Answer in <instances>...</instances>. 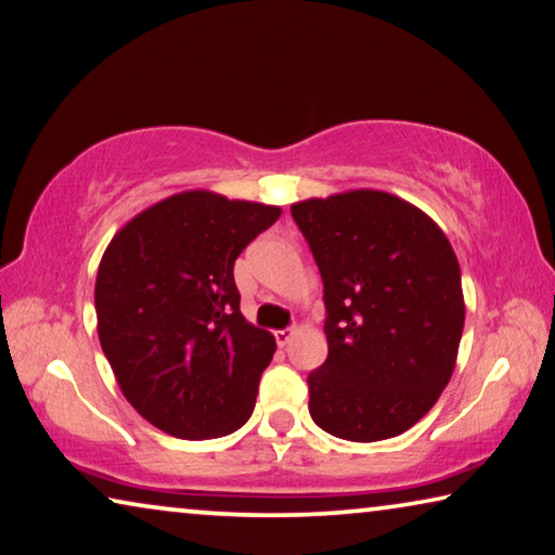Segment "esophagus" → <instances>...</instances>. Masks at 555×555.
Listing matches in <instances>:
<instances>
[{
  "label": "esophagus",
  "mask_w": 555,
  "mask_h": 555,
  "mask_svg": "<svg viewBox=\"0 0 555 555\" xmlns=\"http://www.w3.org/2000/svg\"><path fill=\"white\" fill-rule=\"evenodd\" d=\"M293 334H295V330H278V332H275L278 347H287L289 339H293Z\"/></svg>",
  "instance_id": "esophagus-1"
}]
</instances>
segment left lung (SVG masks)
<instances>
[{
  "mask_svg": "<svg viewBox=\"0 0 555 555\" xmlns=\"http://www.w3.org/2000/svg\"><path fill=\"white\" fill-rule=\"evenodd\" d=\"M324 283L330 357L310 415L334 438L405 433L438 403L465 326L460 262L421 208L378 189L289 206Z\"/></svg>",
  "mask_w": 555,
  "mask_h": 555,
  "instance_id": "1",
  "label": "left lung"
}]
</instances>
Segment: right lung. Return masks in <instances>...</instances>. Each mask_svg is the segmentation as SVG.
Instances as JSON below:
<instances>
[{
	"mask_svg": "<svg viewBox=\"0 0 555 555\" xmlns=\"http://www.w3.org/2000/svg\"><path fill=\"white\" fill-rule=\"evenodd\" d=\"M280 214L194 189L113 235L95 278L98 337L122 396L154 428L211 440L248 423L275 337L241 314L233 266Z\"/></svg>",
	"mask_w": 555,
	"mask_h": 555,
	"instance_id": "right-lung-1",
	"label": "right lung"
}]
</instances>
